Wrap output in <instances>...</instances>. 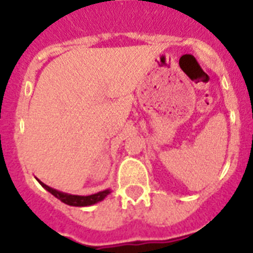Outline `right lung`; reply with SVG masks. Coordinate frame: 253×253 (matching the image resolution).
I'll list each match as a JSON object with an SVG mask.
<instances>
[{
    "mask_svg": "<svg viewBox=\"0 0 253 253\" xmlns=\"http://www.w3.org/2000/svg\"><path fill=\"white\" fill-rule=\"evenodd\" d=\"M36 180L40 183V185L44 189H46L47 192L51 193L55 198H58L60 202L68 204V206L72 207H88L93 206V204L98 203V202H102L107 195L111 193V189H106V190H102V192L95 193V194L92 195H74V194H68V193H63L60 190H56L54 188H50L49 185L44 184L42 181H40L39 179Z\"/></svg>",
    "mask_w": 253,
    "mask_h": 253,
    "instance_id": "right-lung-1",
    "label": "right lung"
}]
</instances>
